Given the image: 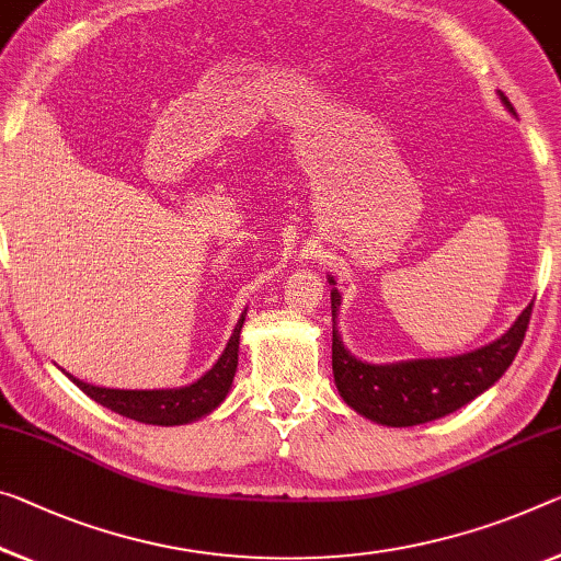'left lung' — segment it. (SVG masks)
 <instances>
[{"instance_id": "left-lung-1", "label": "left lung", "mask_w": 561, "mask_h": 561, "mask_svg": "<svg viewBox=\"0 0 561 561\" xmlns=\"http://www.w3.org/2000/svg\"><path fill=\"white\" fill-rule=\"evenodd\" d=\"M502 105L516 115L512 102L499 90ZM329 283L335 280L329 275ZM531 304L522 310L512 329L499 335L486 346L473 348L459 356L444 358H409L393 364H368L353 356L343 346L339 333L341 293L331 288V316H333V378L335 389L348 407L364 419L381 426H419L428 421L444 419L449 413L467 407L469 401L489 391L519 351L527 333Z\"/></svg>"}]
</instances>
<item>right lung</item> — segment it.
<instances>
[{
    "mask_svg": "<svg viewBox=\"0 0 561 561\" xmlns=\"http://www.w3.org/2000/svg\"><path fill=\"white\" fill-rule=\"evenodd\" d=\"M248 308L240 313L236 329L230 333V341L222 348L220 358L215 360L213 368L187 386L178 389H105V386L84 383L72 374H67L77 389L84 391L92 401L119 413V416L140 421V424L152 426H183L193 424L197 419H205L208 413L226 401L232 389V378L238 368V346H240V329L245 323Z\"/></svg>",
    "mask_w": 561,
    "mask_h": 561,
    "instance_id": "add662e5",
    "label": "right lung"
}]
</instances>
